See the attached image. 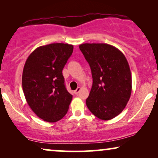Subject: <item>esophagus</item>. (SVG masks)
Here are the masks:
<instances>
[{"label":"esophagus","instance_id":"obj_1","mask_svg":"<svg viewBox=\"0 0 158 158\" xmlns=\"http://www.w3.org/2000/svg\"><path fill=\"white\" fill-rule=\"evenodd\" d=\"M81 88H80V87H77V89H76V90H75V91H74V93H75V94H78V93L80 92V90H81Z\"/></svg>","mask_w":158,"mask_h":158}]
</instances>
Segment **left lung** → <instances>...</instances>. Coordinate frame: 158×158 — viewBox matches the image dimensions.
<instances>
[{"label": "left lung", "mask_w": 158, "mask_h": 158, "mask_svg": "<svg viewBox=\"0 0 158 158\" xmlns=\"http://www.w3.org/2000/svg\"><path fill=\"white\" fill-rule=\"evenodd\" d=\"M91 70L93 85L86 105L101 120L116 117L126 107L131 93V75L122 52L104 43L79 46Z\"/></svg>", "instance_id": "8db88e82"}]
</instances>
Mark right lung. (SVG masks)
<instances>
[{
	"mask_svg": "<svg viewBox=\"0 0 158 158\" xmlns=\"http://www.w3.org/2000/svg\"><path fill=\"white\" fill-rule=\"evenodd\" d=\"M73 51L72 44L52 43L34 49L25 62L22 88L26 100L45 122H57L68 111L73 96L64 85L62 70Z\"/></svg>",
	"mask_w": 158,
	"mask_h": 158,
	"instance_id": "right-lung-1",
	"label": "right lung"
}]
</instances>
